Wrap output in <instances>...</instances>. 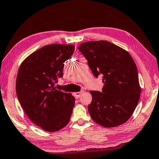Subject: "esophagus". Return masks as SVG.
Returning a JSON list of instances; mask_svg holds the SVG:
<instances>
[{
    "label": "esophagus",
    "mask_w": 159,
    "mask_h": 159,
    "mask_svg": "<svg viewBox=\"0 0 159 159\" xmlns=\"http://www.w3.org/2000/svg\"><path fill=\"white\" fill-rule=\"evenodd\" d=\"M83 93V91H81V92H77V93H74V95H75V98L76 99H78L80 98V96L82 95V94Z\"/></svg>",
    "instance_id": "obj_1"
}]
</instances>
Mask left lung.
Listing matches in <instances>:
<instances>
[{"label": "left lung", "instance_id": "obj_1", "mask_svg": "<svg viewBox=\"0 0 159 159\" xmlns=\"http://www.w3.org/2000/svg\"><path fill=\"white\" fill-rule=\"evenodd\" d=\"M78 49L88 61L95 77L102 76V92L90 91L88 105L92 119L105 128L125 123L141 95L137 66L126 50L107 41L82 43Z\"/></svg>", "mask_w": 159, "mask_h": 159}]
</instances>
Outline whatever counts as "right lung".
<instances>
[{"instance_id":"right-lung-1","label":"right lung","mask_w":159,"mask_h":159,"mask_svg":"<svg viewBox=\"0 0 159 159\" xmlns=\"http://www.w3.org/2000/svg\"><path fill=\"white\" fill-rule=\"evenodd\" d=\"M74 51L72 44L46 45L27 57L18 69V101L29 118L47 132L62 129L72 113L75 97L56 89L54 84Z\"/></svg>"}]
</instances>
